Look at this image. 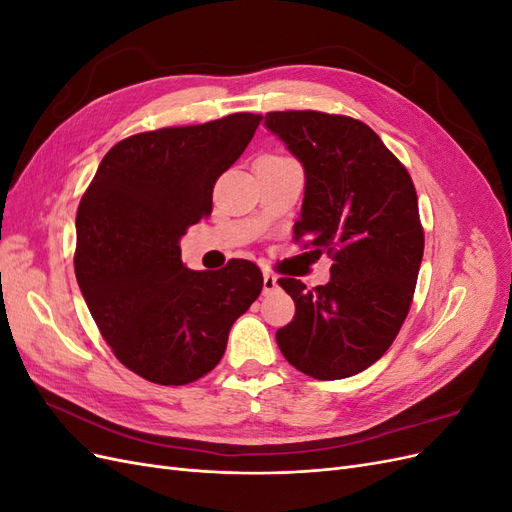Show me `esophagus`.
<instances>
[{"mask_svg": "<svg viewBox=\"0 0 512 512\" xmlns=\"http://www.w3.org/2000/svg\"><path fill=\"white\" fill-rule=\"evenodd\" d=\"M275 288H277V277H275V275H271V273H265V275H262V292H265V294H271Z\"/></svg>", "mask_w": 512, "mask_h": 512, "instance_id": "esophagus-1", "label": "esophagus"}]
</instances>
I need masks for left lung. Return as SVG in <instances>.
I'll list each match as a JSON object with an SVG mask.
<instances>
[{
  "label": "left lung",
  "instance_id": "obj_1",
  "mask_svg": "<svg viewBox=\"0 0 512 512\" xmlns=\"http://www.w3.org/2000/svg\"><path fill=\"white\" fill-rule=\"evenodd\" d=\"M265 128L305 170L294 235L333 258L324 286L280 280L297 312L277 346L303 374L342 380L374 365L408 316L425 247L414 183L363 121L277 111Z\"/></svg>",
  "mask_w": 512,
  "mask_h": 512
}]
</instances>
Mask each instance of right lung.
Here are the masks:
<instances>
[{
  "label": "right lung",
  "instance_id": "obj_1",
  "mask_svg": "<svg viewBox=\"0 0 512 512\" xmlns=\"http://www.w3.org/2000/svg\"><path fill=\"white\" fill-rule=\"evenodd\" d=\"M260 119L235 113L134 134L106 153L81 198L76 282L117 359L149 382L181 386L209 374L262 290L254 262L192 271L179 247L188 226L211 213L215 181Z\"/></svg>",
  "mask_w": 512,
  "mask_h": 512
}]
</instances>
